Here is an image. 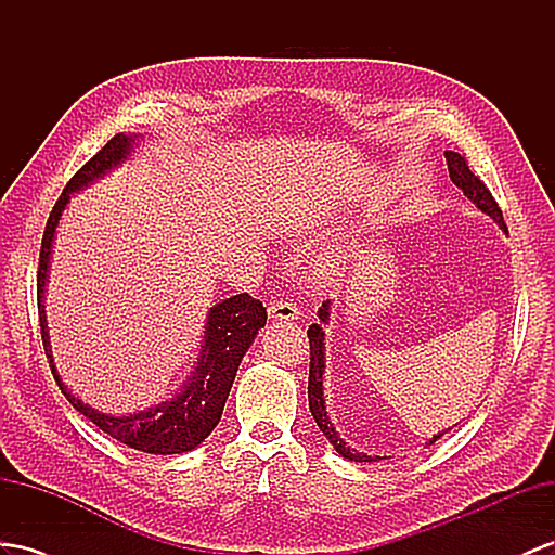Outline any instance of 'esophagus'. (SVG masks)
<instances>
[{"label":"esophagus","mask_w":555,"mask_h":555,"mask_svg":"<svg viewBox=\"0 0 555 555\" xmlns=\"http://www.w3.org/2000/svg\"><path fill=\"white\" fill-rule=\"evenodd\" d=\"M300 317V309H297L293 302H283L276 300L269 305V319H276V321H295Z\"/></svg>","instance_id":"esophagus-1"}]
</instances>
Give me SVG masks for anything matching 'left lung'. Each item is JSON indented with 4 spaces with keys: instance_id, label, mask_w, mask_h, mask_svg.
<instances>
[{
    "instance_id": "8db88e82",
    "label": "left lung",
    "mask_w": 555,
    "mask_h": 555,
    "mask_svg": "<svg viewBox=\"0 0 555 555\" xmlns=\"http://www.w3.org/2000/svg\"><path fill=\"white\" fill-rule=\"evenodd\" d=\"M446 162H448V170H450V180L464 192V196L468 198V202L476 204V208L480 212H486V216H490L496 224H500L502 232H506V224H504V216H502L500 206H496V202L492 198V194H490V190L486 188V184H482V180L478 176H474L472 170H468L464 156L448 150L446 152ZM331 307H333V302L325 300L321 305V309H319V323H311L309 331H307V335H309V359H311V363H309V387H307L309 410H311V415H314V420L319 424V429L323 431V436L331 440V446L339 454H343L345 460H349V462H379V460H387V457H377V454H375V457H371V454L349 448L345 440L339 438V434L335 431V426H333L328 413H325V396H323L325 333H323V325L331 323ZM454 426H457V424H454ZM450 429H452V426H448V429H443V431H438L434 438H429V443H426V446H434L436 440L443 436V434H448Z\"/></svg>"
}]
</instances>
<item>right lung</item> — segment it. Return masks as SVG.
Returning a JSON list of instances; mask_svg holds the SVG:
<instances>
[{
    "instance_id": "obj_1",
    "label": "right lung",
    "mask_w": 555,
    "mask_h": 555,
    "mask_svg": "<svg viewBox=\"0 0 555 555\" xmlns=\"http://www.w3.org/2000/svg\"><path fill=\"white\" fill-rule=\"evenodd\" d=\"M142 135H126L117 133L107 145L98 152L93 159L83 164L75 178L67 182L61 198L55 202L44 238H41L39 250V272H37V307H39V325H41V339H44V351L51 363V373L59 382L65 399L73 403L77 413L91 420L98 429L107 436L117 438L119 443L129 446L140 452L150 454H182L190 452L196 446H202L208 434L216 429L227 396L232 391L234 377L238 371V363L244 353L253 345L255 335L267 323V309L260 300H255L248 293H241L234 297L210 307L206 325H204V339L202 349H198L196 367L188 382L178 389V393L170 396L168 401L150 405L145 410H135V413L126 415H109L101 410L83 403L79 396L67 389L63 377L55 367L53 353H51V337H49V323H47V281H49V267H51V253L55 230L63 212L69 204V196L87 190L89 184L107 176L112 168L121 166L129 156L135 152Z\"/></svg>"
}]
</instances>
